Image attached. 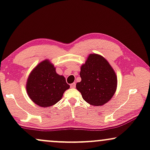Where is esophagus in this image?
<instances>
[{
  "label": "esophagus",
  "mask_w": 150,
  "mask_h": 150,
  "mask_svg": "<svg viewBox=\"0 0 150 150\" xmlns=\"http://www.w3.org/2000/svg\"><path fill=\"white\" fill-rule=\"evenodd\" d=\"M70 87H71V88H75V83H72V84H70Z\"/></svg>",
  "instance_id": "1"
}]
</instances>
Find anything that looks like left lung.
<instances>
[{"label":"left lung","instance_id":"8db88e82","mask_svg":"<svg viewBox=\"0 0 150 150\" xmlns=\"http://www.w3.org/2000/svg\"><path fill=\"white\" fill-rule=\"evenodd\" d=\"M80 82L76 88L83 99L92 105H102L110 100L117 89V78L105 59L92 54L81 66Z\"/></svg>","mask_w":150,"mask_h":150}]
</instances>
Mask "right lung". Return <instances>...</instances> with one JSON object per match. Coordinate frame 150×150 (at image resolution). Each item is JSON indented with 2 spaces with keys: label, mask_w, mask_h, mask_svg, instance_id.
I'll list each match as a JSON object with an SVG mask.
<instances>
[{
  "label": "right lung",
  "mask_w": 150,
  "mask_h": 150,
  "mask_svg": "<svg viewBox=\"0 0 150 150\" xmlns=\"http://www.w3.org/2000/svg\"><path fill=\"white\" fill-rule=\"evenodd\" d=\"M70 86L48 60L43 61L33 70L26 83L28 96L41 107H50L62 98Z\"/></svg>",
  "instance_id": "1"
}]
</instances>
